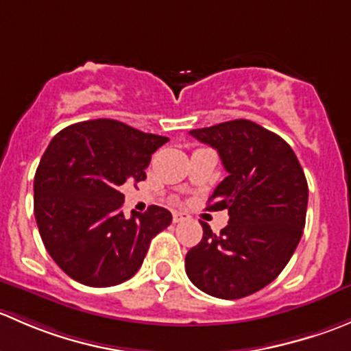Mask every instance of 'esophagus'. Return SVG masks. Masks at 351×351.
I'll use <instances>...</instances> for the list:
<instances>
[{
  "label": "esophagus",
  "instance_id": "1",
  "mask_svg": "<svg viewBox=\"0 0 351 351\" xmlns=\"http://www.w3.org/2000/svg\"><path fill=\"white\" fill-rule=\"evenodd\" d=\"M190 215L185 214V212H173V221L175 222H183V221H189Z\"/></svg>",
  "mask_w": 351,
  "mask_h": 351
}]
</instances>
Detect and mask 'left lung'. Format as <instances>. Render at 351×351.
<instances>
[{
  "label": "left lung",
  "instance_id": "1",
  "mask_svg": "<svg viewBox=\"0 0 351 351\" xmlns=\"http://www.w3.org/2000/svg\"><path fill=\"white\" fill-rule=\"evenodd\" d=\"M190 134L217 149L228 171L207 210L226 208L229 224L214 234L202 222V241L186 253V275L208 295L241 299L274 282L292 258L306 226V175L292 147L251 120Z\"/></svg>",
  "mask_w": 351,
  "mask_h": 351
}]
</instances>
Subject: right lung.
<instances>
[{"instance_id":"1","label":"right lung","mask_w":351,"mask_h":351,"mask_svg":"<svg viewBox=\"0 0 351 351\" xmlns=\"http://www.w3.org/2000/svg\"><path fill=\"white\" fill-rule=\"evenodd\" d=\"M168 137L112 119L73 123L42 156L34 178V212L45 250L73 280L112 287L137 274L151 239L171 212L151 205L122 212L125 182L146 180L151 156Z\"/></svg>"}]
</instances>
